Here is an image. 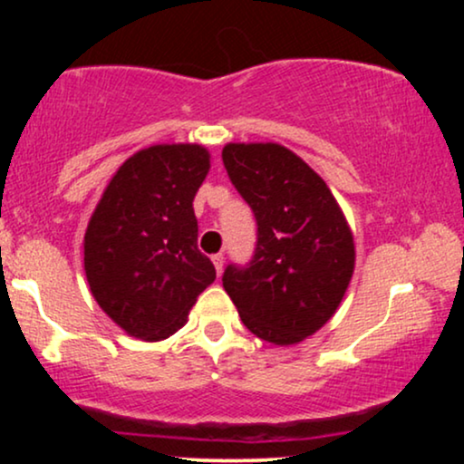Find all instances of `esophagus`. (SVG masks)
I'll list each match as a JSON object with an SVG mask.
<instances>
[{
    "label": "esophagus",
    "instance_id": "obj_1",
    "mask_svg": "<svg viewBox=\"0 0 464 464\" xmlns=\"http://www.w3.org/2000/svg\"><path fill=\"white\" fill-rule=\"evenodd\" d=\"M211 262H214L218 275H222V268H225V255H222V253L214 255V257H211Z\"/></svg>",
    "mask_w": 464,
    "mask_h": 464
}]
</instances>
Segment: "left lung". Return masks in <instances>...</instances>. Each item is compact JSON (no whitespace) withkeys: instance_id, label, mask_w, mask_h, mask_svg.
<instances>
[{"instance_id":"1","label":"left lung","mask_w":464,"mask_h":464,"mask_svg":"<svg viewBox=\"0 0 464 464\" xmlns=\"http://www.w3.org/2000/svg\"><path fill=\"white\" fill-rule=\"evenodd\" d=\"M222 161L257 220L253 259L228 266L222 285L250 334L299 344L334 316L353 276L347 218L327 183L281 143H227Z\"/></svg>"}]
</instances>
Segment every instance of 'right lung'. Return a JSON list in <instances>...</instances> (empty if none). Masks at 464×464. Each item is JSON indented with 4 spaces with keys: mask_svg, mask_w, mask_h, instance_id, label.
Instances as JSON below:
<instances>
[{
    "mask_svg": "<svg viewBox=\"0 0 464 464\" xmlns=\"http://www.w3.org/2000/svg\"><path fill=\"white\" fill-rule=\"evenodd\" d=\"M211 154L198 143H157L117 168L84 233L93 299L132 338H169L216 268L198 250L194 196Z\"/></svg>",
    "mask_w": 464,
    "mask_h": 464,
    "instance_id": "1",
    "label": "right lung"
}]
</instances>
